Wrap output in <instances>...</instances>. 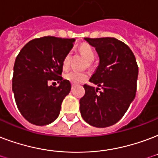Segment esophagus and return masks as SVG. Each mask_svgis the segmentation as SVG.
Listing matches in <instances>:
<instances>
[{"label":"esophagus","instance_id":"1","mask_svg":"<svg viewBox=\"0 0 158 158\" xmlns=\"http://www.w3.org/2000/svg\"><path fill=\"white\" fill-rule=\"evenodd\" d=\"M74 84H72V85H71V89H74Z\"/></svg>","mask_w":158,"mask_h":158}]
</instances>
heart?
<instances>
[{
  "label": "heart",
  "instance_id": "heart-1",
  "mask_svg": "<svg viewBox=\"0 0 158 158\" xmlns=\"http://www.w3.org/2000/svg\"><path fill=\"white\" fill-rule=\"evenodd\" d=\"M79 51L89 62H92L95 58V53L92 46L89 44H82L79 48ZM69 60H70V54L69 53L64 57L62 60V66L64 69H67L69 67ZM64 78L68 81L74 84H81L83 82L86 81L89 78V74L86 72H79L76 70H70L64 74Z\"/></svg>",
  "mask_w": 158,
  "mask_h": 158
}]
</instances>
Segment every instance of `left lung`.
Returning a JSON list of instances; mask_svg holds the SVG:
<instances>
[{
	"label": "left lung",
	"instance_id": "8db88e82",
	"mask_svg": "<svg viewBox=\"0 0 158 158\" xmlns=\"http://www.w3.org/2000/svg\"><path fill=\"white\" fill-rule=\"evenodd\" d=\"M95 48L99 64L89 81L99 88L84 84L85 94L79 100L82 118L96 127L115 124L134 99L138 67L135 56L123 42L111 37L84 38Z\"/></svg>",
	"mask_w": 158,
	"mask_h": 158
}]
</instances>
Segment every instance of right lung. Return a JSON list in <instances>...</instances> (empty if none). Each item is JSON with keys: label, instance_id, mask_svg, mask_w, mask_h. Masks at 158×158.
<instances>
[{"label": "right lung", "instance_id": "1", "mask_svg": "<svg viewBox=\"0 0 158 158\" xmlns=\"http://www.w3.org/2000/svg\"><path fill=\"white\" fill-rule=\"evenodd\" d=\"M75 39L44 36L29 41L15 59L12 90L20 114L32 124L44 126L55 121L61 103L70 92L69 81L63 79L62 60ZM60 85H48L50 81Z\"/></svg>", "mask_w": 158, "mask_h": 158}]
</instances>
